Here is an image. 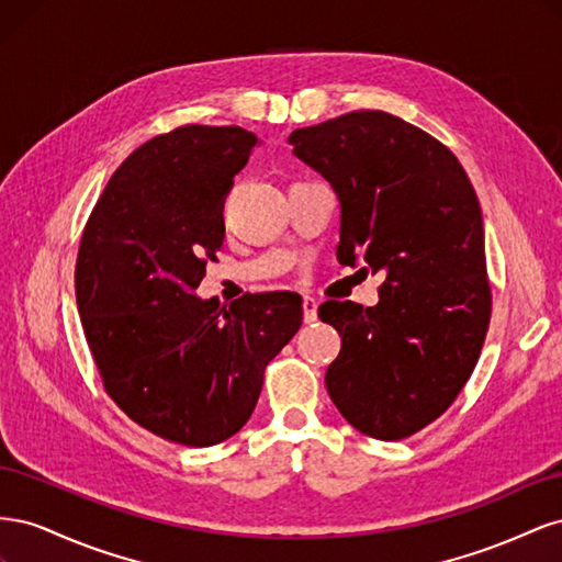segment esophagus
Wrapping results in <instances>:
<instances>
[{"label":"esophagus","mask_w":562,"mask_h":562,"mask_svg":"<svg viewBox=\"0 0 562 562\" xmlns=\"http://www.w3.org/2000/svg\"><path fill=\"white\" fill-rule=\"evenodd\" d=\"M304 323H314L318 318V302L314 297H302Z\"/></svg>","instance_id":"1"}]
</instances>
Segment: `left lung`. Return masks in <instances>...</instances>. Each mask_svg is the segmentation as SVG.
<instances>
[{"instance_id":"obj_1","label":"left lung","mask_w":562,"mask_h":562,"mask_svg":"<svg viewBox=\"0 0 562 562\" xmlns=\"http://www.w3.org/2000/svg\"><path fill=\"white\" fill-rule=\"evenodd\" d=\"M288 145L337 194V260L384 274L375 307H318L342 337L328 394L366 436H413L457 398L487 333L479 196L446 145L380 110L297 128Z\"/></svg>"}]
</instances>
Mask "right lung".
<instances>
[{
	"instance_id": "1",
	"label": "right lung",
	"mask_w": 562,
	"mask_h": 562,
	"mask_svg": "<svg viewBox=\"0 0 562 562\" xmlns=\"http://www.w3.org/2000/svg\"><path fill=\"white\" fill-rule=\"evenodd\" d=\"M258 135L180 126L116 168L81 236L75 288L108 394L147 431L209 448L239 431L265 368L302 326L293 293L201 300L223 209Z\"/></svg>"
}]
</instances>
